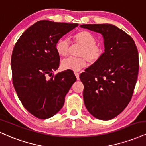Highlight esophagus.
<instances>
[{
	"label": "esophagus",
	"mask_w": 146,
	"mask_h": 146,
	"mask_svg": "<svg viewBox=\"0 0 146 146\" xmlns=\"http://www.w3.org/2000/svg\"><path fill=\"white\" fill-rule=\"evenodd\" d=\"M75 77H76V78H77V80H79V79H80V74H79L78 73H77V72H75Z\"/></svg>",
	"instance_id": "1"
}]
</instances>
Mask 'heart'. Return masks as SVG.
Listing matches in <instances>:
<instances>
[{
	"mask_svg": "<svg viewBox=\"0 0 146 146\" xmlns=\"http://www.w3.org/2000/svg\"><path fill=\"white\" fill-rule=\"evenodd\" d=\"M73 42L82 46L78 52V58H68L62 60L61 67L63 70L79 71L87 65V61L90 64H95L100 61L104 53L103 46L96 43L95 35L85 30L78 31L73 36ZM56 50L61 57L68 54L70 43L68 40L60 38L56 44Z\"/></svg>",
	"mask_w": 146,
	"mask_h": 146,
	"instance_id": "obj_1",
	"label": "heart"
}]
</instances>
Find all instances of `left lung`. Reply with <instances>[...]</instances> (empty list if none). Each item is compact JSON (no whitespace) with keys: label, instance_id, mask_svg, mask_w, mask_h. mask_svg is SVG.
I'll return each mask as SVG.
<instances>
[{"label":"left lung","instance_id":"left-lung-1","mask_svg":"<svg viewBox=\"0 0 146 146\" xmlns=\"http://www.w3.org/2000/svg\"><path fill=\"white\" fill-rule=\"evenodd\" d=\"M80 27L103 36L105 52L98 62L80 74L83 98L95 118L110 120L125 109L131 100L139 72V54L133 39L110 24Z\"/></svg>","mask_w":146,"mask_h":146}]
</instances>
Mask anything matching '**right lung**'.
Segmentation results:
<instances>
[{
  "label": "right lung",
  "instance_id": "add662e5",
  "mask_svg": "<svg viewBox=\"0 0 146 146\" xmlns=\"http://www.w3.org/2000/svg\"><path fill=\"white\" fill-rule=\"evenodd\" d=\"M77 23L36 22L16 42L11 64L14 88L22 104L40 119L53 117L62 108L76 77L71 71L53 74L60 65L56 44ZM48 75L50 79L46 78Z\"/></svg>",
  "mask_w": 146,
  "mask_h": 146
}]
</instances>
